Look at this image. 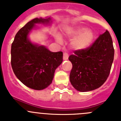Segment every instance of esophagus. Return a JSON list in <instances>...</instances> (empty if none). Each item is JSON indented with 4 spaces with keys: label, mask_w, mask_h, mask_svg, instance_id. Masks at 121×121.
<instances>
[{
    "label": "esophagus",
    "mask_w": 121,
    "mask_h": 121,
    "mask_svg": "<svg viewBox=\"0 0 121 121\" xmlns=\"http://www.w3.org/2000/svg\"><path fill=\"white\" fill-rule=\"evenodd\" d=\"M69 58V55H68V53L66 52H64L63 53V60H67Z\"/></svg>",
    "instance_id": "34e87169"
}]
</instances>
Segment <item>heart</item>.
Wrapping results in <instances>:
<instances>
[{"mask_svg":"<svg viewBox=\"0 0 121 121\" xmlns=\"http://www.w3.org/2000/svg\"><path fill=\"white\" fill-rule=\"evenodd\" d=\"M65 35L68 38L72 39L71 46L75 50H84L88 49L94 40L95 35L92 30L82 26L68 27L65 30ZM56 40L59 43L62 42L60 35L56 36Z\"/></svg>","mask_w":121,"mask_h":121,"instance_id":"b5f03b06","label":"heart"}]
</instances>
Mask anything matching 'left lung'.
Segmentation results:
<instances>
[{"label": "left lung", "mask_w": 121, "mask_h": 121, "mask_svg": "<svg viewBox=\"0 0 121 121\" xmlns=\"http://www.w3.org/2000/svg\"><path fill=\"white\" fill-rule=\"evenodd\" d=\"M114 50L110 33L106 30L89 48L76 50L69 60L72 68L69 75L73 87L80 92L92 91L107 80L114 60Z\"/></svg>", "instance_id": "1"}]
</instances>
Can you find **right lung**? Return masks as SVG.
<instances>
[{"mask_svg":"<svg viewBox=\"0 0 121 121\" xmlns=\"http://www.w3.org/2000/svg\"><path fill=\"white\" fill-rule=\"evenodd\" d=\"M50 17L35 18L16 33L11 45V64L14 74L24 85L35 90H44L52 83L55 71L63 61V52H52L46 46L32 43L29 35L36 24L49 26Z\"/></svg>","mask_w":121,"mask_h":121,"instance_id":"right-lung-1","label":"right lung"}]
</instances>
